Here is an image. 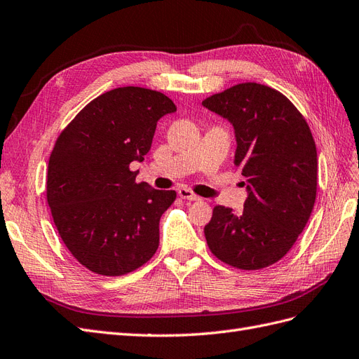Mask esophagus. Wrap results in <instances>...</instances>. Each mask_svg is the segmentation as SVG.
<instances>
[{"instance_id": "34e87169", "label": "esophagus", "mask_w": 359, "mask_h": 359, "mask_svg": "<svg viewBox=\"0 0 359 359\" xmlns=\"http://www.w3.org/2000/svg\"><path fill=\"white\" fill-rule=\"evenodd\" d=\"M177 192H179L180 198H183V200H189V201H198V200H200V197H197L196 194H194L191 189L180 188Z\"/></svg>"}]
</instances>
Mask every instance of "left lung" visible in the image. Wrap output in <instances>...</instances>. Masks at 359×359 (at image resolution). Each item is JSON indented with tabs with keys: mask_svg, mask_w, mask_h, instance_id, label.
I'll return each instance as SVG.
<instances>
[{
	"mask_svg": "<svg viewBox=\"0 0 359 359\" xmlns=\"http://www.w3.org/2000/svg\"><path fill=\"white\" fill-rule=\"evenodd\" d=\"M236 134L234 163L248 182L243 212L215 206L204 227L218 260L257 271L281 260L310 219L317 192V150L309 123L278 90L242 83L203 100Z\"/></svg>",
	"mask_w": 359,
	"mask_h": 359,
	"instance_id": "1",
	"label": "left lung"
}]
</instances>
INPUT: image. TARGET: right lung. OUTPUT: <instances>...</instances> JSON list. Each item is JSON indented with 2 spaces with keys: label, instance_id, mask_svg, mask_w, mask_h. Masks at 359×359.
Masks as SVG:
<instances>
[{
  "label": "right lung",
  "instance_id": "1",
  "mask_svg": "<svg viewBox=\"0 0 359 359\" xmlns=\"http://www.w3.org/2000/svg\"><path fill=\"white\" fill-rule=\"evenodd\" d=\"M161 91L118 87L61 130L49 158L46 200L66 248L104 276L134 272L159 247V219L176 191L137 183L132 161L151 147L158 120L176 111Z\"/></svg>",
  "mask_w": 359,
  "mask_h": 359
}]
</instances>
